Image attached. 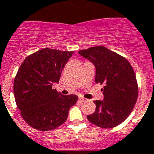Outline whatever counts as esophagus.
I'll list each match as a JSON object with an SVG mask.
<instances>
[{"instance_id":"obj_1","label":"esophagus","mask_w":154,"mask_h":154,"mask_svg":"<svg viewBox=\"0 0 154 154\" xmlns=\"http://www.w3.org/2000/svg\"><path fill=\"white\" fill-rule=\"evenodd\" d=\"M87 99H85V97H79V101L80 102H85V101H86Z\"/></svg>"}]
</instances>
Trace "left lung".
Listing matches in <instances>:
<instances>
[{
	"label": "left lung",
	"mask_w": 154,
	"mask_h": 154,
	"mask_svg": "<svg viewBox=\"0 0 154 154\" xmlns=\"http://www.w3.org/2000/svg\"><path fill=\"white\" fill-rule=\"evenodd\" d=\"M95 66L96 84L104 85L103 101H94L95 112L88 121L103 129L123 122L133 111L138 97L136 73L125 57L106 47L97 45L79 51Z\"/></svg>",
	"instance_id": "1"
}]
</instances>
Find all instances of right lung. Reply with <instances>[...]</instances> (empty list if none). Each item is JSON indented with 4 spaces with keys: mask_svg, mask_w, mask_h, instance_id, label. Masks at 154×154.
Here are the masks:
<instances>
[{
    "mask_svg": "<svg viewBox=\"0 0 154 154\" xmlns=\"http://www.w3.org/2000/svg\"><path fill=\"white\" fill-rule=\"evenodd\" d=\"M73 51L44 49L28 56L14 81L16 105L28 125L39 131L54 129L65 122L75 94L63 95L53 89Z\"/></svg>",
    "mask_w": 154,
    "mask_h": 154,
    "instance_id": "obj_1",
    "label": "right lung"
}]
</instances>
